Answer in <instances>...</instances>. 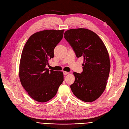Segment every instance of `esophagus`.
<instances>
[{"label":"esophagus","mask_w":129,"mask_h":129,"mask_svg":"<svg viewBox=\"0 0 129 129\" xmlns=\"http://www.w3.org/2000/svg\"><path fill=\"white\" fill-rule=\"evenodd\" d=\"M63 72V74H64V75H67V74H69V72Z\"/></svg>","instance_id":"1"}]
</instances>
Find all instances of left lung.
Listing matches in <instances>:
<instances>
[{"label": "left lung", "instance_id": "obj_1", "mask_svg": "<svg viewBox=\"0 0 129 129\" xmlns=\"http://www.w3.org/2000/svg\"><path fill=\"white\" fill-rule=\"evenodd\" d=\"M64 37L77 57H83V72H74L75 80L71 85L73 93L85 102H91L102 94L107 84L110 62L103 41L86 28L66 30Z\"/></svg>", "mask_w": 129, "mask_h": 129}]
</instances>
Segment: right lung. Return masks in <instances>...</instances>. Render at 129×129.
<instances>
[{
	"instance_id": "right-lung-1",
	"label": "right lung",
	"mask_w": 129,
	"mask_h": 129,
	"mask_svg": "<svg viewBox=\"0 0 129 129\" xmlns=\"http://www.w3.org/2000/svg\"><path fill=\"white\" fill-rule=\"evenodd\" d=\"M64 29L44 30L31 36L25 44L19 64L22 86L31 98L46 102L56 94L63 81L62 72L46 67L54 57V49L63 38Z\"/></svg>"
}]
</instances>
